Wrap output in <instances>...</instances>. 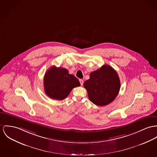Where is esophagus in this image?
Wrapping results in <instances>:
<instances>
[{"mask_svg": "<svg viewBox=\"0 0 157 157\" xmlns=\"http://www.w3.org/2000/svg\"><path fill=\"white\" fill-rule=\"evenodd\" d=\"M79 82H80L81 85H83V84H84V81H83L82 79H79Z\"/></svg>", "mask_w": 157, "mask_h": 157, "instance_id": "esophagus-1", "label": "esophagus"}]
</instances>
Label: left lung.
Returning <instances> with one entry per match:
<instances>
[{"instance_id": "left-lung-1", "label": "left lung", "mask_w": 157, "mask_h": 157, "mask_svg": "<svg viewBox=\"0 0 157 157\" xmlns=\"http://www.w3.org/2000/svg\"><path fill=\"white\" fill-rule=\"evenodd\" d=\"M84 86L90 100L96 105L102 106L115 99L121 83L116 71L105 64L90 74V79L85 81Z\"/></svg>"}]
</instances>
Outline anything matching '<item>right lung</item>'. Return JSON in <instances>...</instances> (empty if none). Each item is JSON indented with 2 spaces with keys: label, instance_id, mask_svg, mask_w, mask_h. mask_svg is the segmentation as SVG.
I'll return each instance as SVG.
<instances>
[{
  "label": "right lung",
  "instance_id": "1",
  "mask_svg": "<svg viewBox=\"0 0 157 157\" xmlns=\"http://www.w3.org/2000/svg\"><path fill=\"white\" fill-rule=\"evenodd\" d=\"M44 86L48 96L62 100L67 97L73 88L80 86V82L66 69L53 66L45 74Z\"/></svg>",
  "mask_w": 157,
  "mask_h": 157
}]
</instances>
